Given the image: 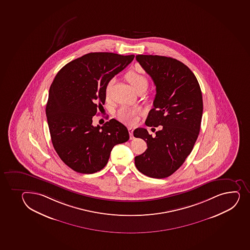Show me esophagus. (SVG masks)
<instances>
[{"instance_id":"1","label":"esophagus","mask_w":250,"mask_h":250,"mask_svg":"<svg viewBox=\"0 0 250 250\" xmlns=\"http://www.w3.org/2000/svg\"><path fill=\"white\" fill-rule=\"evenodd\" d=\"M128 130H129V139H134V135H133V132H134V129H133V128H130V127H129V129H128Z\"/></svg>"}]
</instances>
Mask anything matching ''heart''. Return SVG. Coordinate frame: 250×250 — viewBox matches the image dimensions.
<instances>
[{
    "mask_svg": "<svg viewBox=\"0 0 250 250\" xmlns=\"http://www.w3.org/2000/svg\"><path fill=\"white\" fill-rule=\"evenodd\" d=\"M125 79L134 88V90L142 86L147 87V78L140 70H135V69L129 70L125 75ZM113 82V79H111L105 85V92L106 97L109 96ZM139 112H140V109L139 107L122 106L117 112V117L120 121H122L124 123L132 125V124L136 123L137 116L139 115Z\"/></svg>",
    "mask_w": 250,
    "mask_h": 250,
    "instance_id": "b5f03b06",
    "label": "heart"
}]
</instances>
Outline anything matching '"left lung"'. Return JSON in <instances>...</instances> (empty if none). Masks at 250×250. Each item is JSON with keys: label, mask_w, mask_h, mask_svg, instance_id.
<instances>
[{"label": "left lung", "mask_w": 250, "mask_h": 250, "mask_svg": "<svg viewBox=\"0 0 250 250\" xmlns=\"http://www.w3.org/2000/svg\"><path fill=\"white\" fill-rule=\"evenodd\" d=\"M136 60L157 91L145 124L161 130L154 137L145 128L134 130V136L147 146L134 163L144 175L162 179L176 171L193 150L200 131L203 96L195 75L180 61L157 55H138Z\"/></svg>", "instance_id": "left-lung-1"}]
</instances>
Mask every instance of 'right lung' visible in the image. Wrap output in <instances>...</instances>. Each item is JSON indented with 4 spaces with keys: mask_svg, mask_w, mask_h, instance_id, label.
<instances>
[{
    "mask_svg": "<svg viewBox=\"0 0 250 250\" xmlns=\"http://www.w3.org/2000/svg\"><path fill=\"white\" fill-rule=\"evenodd\" d=\"M134 55L91 52L65 64L49 89L46 115L52 145L65 165L93 174L108 162L114 146L129 139L115 119L93 125V116L105 103V85L134 60Z\"/></svg>",
    "mask_w": 250,
    "mask_h": 250,
    "instance_id": "add662e5",
    "label": "right lung"
}]
</instances>
